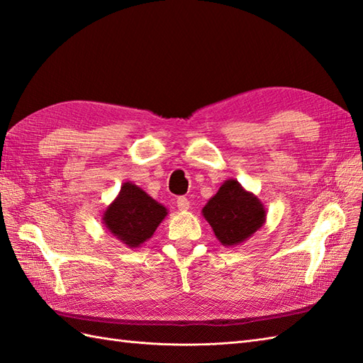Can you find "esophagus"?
I'll return each instance as SVG.
<instances>
[{"label": "esophagus", "mask_w": 363, "mask_h": 363, "mask_svg": "<svg viewBox=\"0 0 363 363\" xmlns=\"http://www.w3.org/2000/svg\"><path fill=\"white\" fill-rule=\"evenodd\" d=\"M176 206L179 211H189L190 209V201L186 196H179L176 199Z\"/></svg>", "instance_id": "34e87169"}]
</instances>
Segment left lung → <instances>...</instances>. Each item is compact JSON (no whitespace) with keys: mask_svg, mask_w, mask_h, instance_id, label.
I'll return each instance as SVG.
<instances>
[{"mask_svg":"<svg viewBox=\"0 0 363 363\" xmlns=\"http://www.w3.org/2000/svg\"><path fill=\"white\" fill-rule=\"evenodd\" d=\"M201 213L215 237L226 248L248 240L267 220L265 206L256 195L245 190L237 179L223 182L217 194L203 207Z\"/></svg>","mask_w":363,"mask_h":363,"instance_id":"1","label":"left lung"}]
</instances>
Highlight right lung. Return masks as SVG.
<instances>
[{
  "label": "right lung",
  "instance_id": "1",
  "mask_svg": "<svg viewBox=\"0 0 363 363\" xmlns=\"http://www.w3.org/2000/svg\"><path fill=\"white\" fill-rule=\"evenodd\" d=\"M168 215L165 206L133 182L121 186L117 198L106 207L103 225L128 248H140Z\"/></svg>",
  "mask_w": 363,
  "mask_h": 363
}]
</instances>
